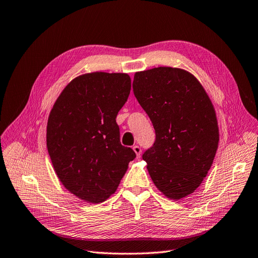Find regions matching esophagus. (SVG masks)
<instances>
[{
    "mask_svg": "<svg viewBox=\"0 0 258 258\" xmlns=\"http://www.w3.org/2000/svg\"><path fill=\"white\" fill-rule=\"evenodd\" d=\"M133 150H134V153L136 154V157L140 158V157H141V154H142L141 147H140V146H134V147H133Z\"/></svg>",
    "mask_w": 258,
    "mask_h": 258,
    "instance_id": "esophagus-1",
    "label": "esophagus"
}]
</instances>
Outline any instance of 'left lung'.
Listing matches in <instances>:
<instances>
[{"mask_svg": "<svg viewBox=\"0 0 258 258\" xmlns=\"http://www.w3.org/2000/svg\"><path fill=\"white\" fill-rule=\"evenodd\" d=\"M133 90L156 131L143 155L156 187L169 200L194 193L214 162L219 145L216 110L189 72L160 66L136 72Z\"/></svg>", "mask_w": 258, "mask_h": 258, "instance_id": "left-lung-1", "label": "left lung"}]
</instances>
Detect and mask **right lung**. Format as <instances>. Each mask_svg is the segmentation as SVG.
<instances>
[{
	"label": "right lung",
	"instance_id": "add662e5",
	"mask_svg": "<svg viewBox=\"0 0 258 258\" xmlns=\"http://www.w3.org/2000/svg\"><path fill=\"white\" fill-rule=\"evenodd\" d=\"M130 92L126 73H86L65 86L50 111L52 166L63 186L84 202L107 201L136 157L121 145L115 121Z\"/></svg>",
	"mask_w": 258,
	"mask_h": 258
}]
</instances>
